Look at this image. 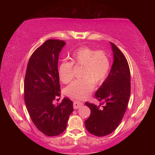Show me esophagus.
<instances>
[{
	"label": "esophagus",
	"instance_id": "obj_1",
	"mask_svg": "<svg viewBox=\"0 0 155 155\" xmlns=\"http://www.w3.org/2000/svg\"><path fill=\"white\" fill-rule=\"evenodd\" d=\"M82 106H83V103H78V102H74V103H73V107H74V109H77Z\"/></svg>",
	"mask_w": 155,
	"mask_h": 155
}]
</instances>
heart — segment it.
Segmentation results:
<instances>
[{
	"label": "heart",
	"instance_id": "obj_1",
	"mask_svg": "<svg viewBox=\"0 0 155 155\" xmlns=\"http://www.w3.org/2000/svg\"><path fill=\"white\" fill-rule=\"evenodd\" d=\"M71 62L64 61L58 67L60 80L68 83L73 78V65L83 66L81 77L68 86L66 94L70 98L82 100L90 95L94 88V83L99 85L103 83L108 76L111 61L106 52L96 51L89 47H82L73 52Z\"/></svg>",
	"mask_w": 155,
	"mask_h": 155
}]
</instances>
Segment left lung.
I'll return each mask as SVG.
<instances>
[{
    "mask_svg": "<svg viewBox=\"0 0 155 155\" xmlns=\"http://www.w3.org/2000/svg\"><path fill=\"white\" fill-rule=\"evenodd\" d=\"M114 52L111 71L95 94L99 105L85 103L91 114L85 121L89 133L98 137L109 135L115 130L126 112L130 95V74L127 59L122 51L110 42Z\"/></svg>",
    "mask_w": 155,
    "mask_h": 155,
    "instance_id": "left-lung-1",
    "label": "left lung"
}]
</instances>
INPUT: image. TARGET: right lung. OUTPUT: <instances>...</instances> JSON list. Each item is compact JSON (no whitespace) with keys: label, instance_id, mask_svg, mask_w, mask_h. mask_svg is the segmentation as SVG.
I'll use <instances>...</instances> for the list:
<instances>
[{"label":"right lung","instance_id":"right-lung-1","mask_svg":"<svg viewBox=\"0 0 155 155\" xmlns=\"http://www.w3.org/2000/svg\"><path fill=\"white\" fill-rule=\"evenodd\" d=\"M65 45L63 40H46L31 56L25 78V101L28 114L37 128L50 137L64 132L73 111V103L67 98L57 106L52 103L61 92L58 60Z\"/></svg>","mask_w":155,"mask_h":155}]
</instances>
